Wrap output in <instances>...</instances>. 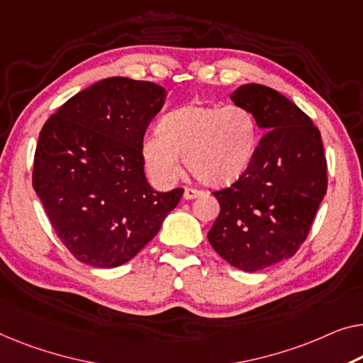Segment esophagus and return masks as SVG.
Instances as JSON below:
<instances>
[{"label": "esophagus", "mask_w": 363, "mask_h": 363, "mask_svg": "<svg viewBox=\"0 0 363 363\" xmlns=\"http://www.w3.org/2000/svg\"><path fill=\"white\" fill-rule=\"evenodd\" d=\"M202 196V191H199V189H192V187H186V191H184V199L186 200H192V199H197Z\"/></svg>", "instance_id": "34e87169"}]
</instances>
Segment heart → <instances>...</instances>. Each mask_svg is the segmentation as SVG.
Wrapping results in <instances>:
<instances>
[{
	"label": "heart",
	"instance_id": "obj_1",
	"mask_svg": "<svg viewBox=\"0 0 363 363\" xmlns=\"http://www.w3.org/2000/svg\"><path fill=\"white\" fill-rule=\"evenodd\" d=\"M256 143V121L245 107L192 104L161 118L158 133L143 138L142 158L160 186L177 179L181 155L197 181L225 186L246 171Z\"/></svg>",
	"mask_w": 363,
	"mask_h": 363
}]
</instances>
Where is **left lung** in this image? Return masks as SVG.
<instances>
[{"label": "left lung", "mask_w": 363, "mask_h": 363, "mask_svg": "<svg viewBox=\"0 0 363 363\" xmlns=\"http://www.w3.org/2000/svg\"><path fill=\"white\" fill-rule=\"evenodd\" d=\"M230 97L266 133L238 181L213 192L220 215L207 236L226 262L257 272L308 238L328 189L326 156L311 118L275 89L242 84Z\"/></svg>", "instance_id": "1"}]
</instances>
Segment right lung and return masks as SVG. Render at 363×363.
Listing matches in <instances>:
<instances>
[{
  "instance_id": "1",
  "label": "right lung",
  "mask_w": 363,
  "mask_h": 363,
  "mask_svg": "<svg viewBox=\"0 0 363 363\" xmlns=\"http://www.w3.org/2000/svg\"><path fill=\"white\" fill-rule=\"evenodd\" d=\"M150 81L113 77L68 99L42 127L32 186L65 247L94 267H118L158 233L184 194L156 192L142 142L164 104Z\"/></svg>"
}]
</instances>
